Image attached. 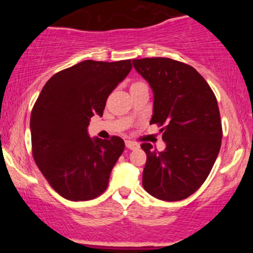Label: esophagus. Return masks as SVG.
Instances as JSON below:
<instances>
[{
    "label": "esophagus",
    "instance_id": "1",
    "mask_svg": "<svg viewBox=\"0 0 253 253\" xmlns=\"http://www.w3.org/2000/svg\"><path fill=\"white\" fill-rule=\"evenodd\" d=\"M126 147L129 150H136V149H139V144L134 143V141L126 140Z\"/></svg>",
    "mask_w": 253,
    "mask_h": 253
}]
</instances>
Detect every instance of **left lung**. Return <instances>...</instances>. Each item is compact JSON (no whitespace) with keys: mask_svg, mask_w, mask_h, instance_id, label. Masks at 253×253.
Masks as SVG:
<instances>
[{"mask_svg":"<svg viewBox=\"0 0 253 253\" xmlns=\"http://www.w3.org/2000/svg\"><path fill=\"white\" fill-rule=\"evenodd\" d=\"M133 66L153 91L150 124L162 126L165 141L158 152L149 143L143 172L144 189L163 201L187 199L203 184L221 146L217 101L193 66L170 58L133 59Z\"/></svg>","mask_w":253,"mask_h":253,"instance_id":"left-lung-1","label":"left lung"}]
</instances>
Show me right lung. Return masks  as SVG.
<instances>
[{
    "label": "right lung",
    "instance_id": "1",
    "mask_svg": "<svg viewBox=\"0 0 253 253\" xmlns=\"http://www.w3.org/2000/svg\"><path fill=\"white\" fill-rule=\"evenodd\" d=\"M132 69L130 59L84 60L57 72L38 97L31 114L33 158L54 190L70 201H88L108 187L125 143L91 139L90 118L102 117L109 94Z\"/></svg>",
    "mask_w": 253,
    "mask_h": 253
}]
</instances>
